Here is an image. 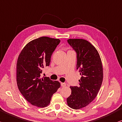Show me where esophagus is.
<instances>
[{
    "label": "esophagus",
    "mask_w": 122,
    "mask_h": 122,
    "mask_svg": "<svg viewBox=\"0 0 122 122\" xmlns=\"http://www.w3.org/2000/svg\"><path fill=\"white\" fill-rule=\"evenodd\" d=\"M61 86L63 87V86H66V84L65 83H61Z\"/></svg>",
    "instance_id": "esophagus-1"
}]
</instances>
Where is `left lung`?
Masks as SVG:
<instances>
[{
    "label": "left lung",
    "mask_w": 122,
    "mask_h": 122,
    "mask_svg": "<svg viewBox=\"0 0 122 122\" xmlns=\"http://www.w3.org/2000/svg\"><path fill=\"white\" fill-rule=\"evenodd\" d=\"M68 43L77 53V69L81 75L78 86H70L71 94L67 99L68 106L79 109L96 98L103 81V67L98 51L83 39H69Z\"/></svg>",
    "instance_id": "obj_1"
}]
</instances>
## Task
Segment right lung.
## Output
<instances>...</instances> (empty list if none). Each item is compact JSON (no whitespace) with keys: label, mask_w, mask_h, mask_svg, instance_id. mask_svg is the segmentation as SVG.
I'll list each match as a JSON object with an SVG mask.
<instances>
[{"label":"right lung","mask_w":122,"mask_h":122,"mask_svg":"<svg viewBox=\"0 0 122 122\" xmlns=\"http://www.w3.org/2000/svg\"><path fill=\"white\" fill-rule=\"evenodd\" d=\"M60 42L59 39L48 37L34 39L24 46L17 59L19 90L29 102L37 107H47L61 86L58 81L41 77L42 69L50 65L52 54Z\"/></svg>","instance_id":"obj_1"}]
</instances>
